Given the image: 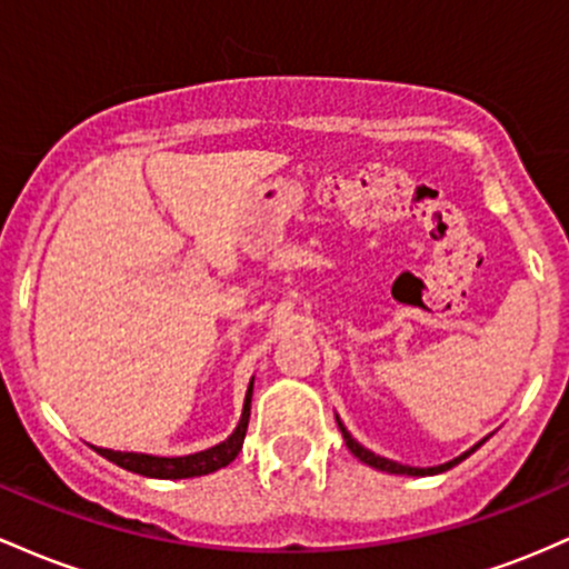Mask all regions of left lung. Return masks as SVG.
I'll return each instance as SVG.
<instances>
[{"label":"left lung","mask_w":569,"mask_h":569,"mask_svg":"<svg viewBox=\"0 0 569 569\" xmlns=\"http://www.w3.org/2000/svg\"><path fill=\"white\" fill-rule=\"evenodd\" d=\"M336 422H338V430H341L343 440H347V449L352 451V455H355L357 459H360V462H366V465H370V468H376V470H385V473H395V476H436V473H443V470L455 468V465L462 462L465 457L473 455V451L478 449V446H481L483 440H487V438H483L481 443H476V446H473V449L465 451V455H459L457 459H451V462H446V465H436V468H408V465H398V462H392V459L379 457V455H373V451H368L366 446H360L352 436H349V430H347V427L341 425V419L336 417Z\"/></svg>","instance_id":"1"}]
</instances>
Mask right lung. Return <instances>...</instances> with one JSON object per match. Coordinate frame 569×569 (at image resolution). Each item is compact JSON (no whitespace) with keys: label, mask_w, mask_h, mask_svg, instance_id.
Listing matches in <instances>:
<instances>
[{"label":"right lung","mask_w":569,"mask_h":569,"mask_svg":"<svg viewBox=\"0 0 569 569\" xmlns=\"http://www.w3.org/2000/svg\"><path fill=\"white\" fill-rule=\"evenodd\" d=\"M250 403H252V381L250 389H247L244 398V411H241L239 425L222 443L212 446L207 451H196V455L188 457H152V455H137V451H112V449H99L93 446L96 455H101L110 462L118 465V468L131 470V473L147 476V478H166V481H177V478H193V476H207L214 473V470L231 465L236 457H239L241 443H244L247 425H250Z\"/></svg>","instance_id":"add662e5"}]
</instances>
